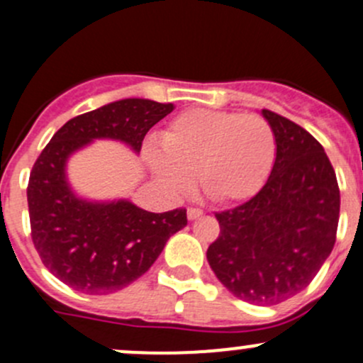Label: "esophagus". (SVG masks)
Masks as SVG:
<instances>
[{"label":"esophagus","mask_w":363,"mask_h":363,"mask_svg":"<svg viewBox=\"0 0 363 363\" xmlns=\"http://www.w3.org/2000/svg\"><path fill=\"white\" fill-rule=\"evenodd\" d=\"M200 216H203L202 208H195V207L188 208V219H189V221H193V219H199Z\"/></svg>","instance_id":"1"}]
</instances>
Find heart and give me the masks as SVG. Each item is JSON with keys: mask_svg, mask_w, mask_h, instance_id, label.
<instances>
[{"mask_svg": "<svg viewBox=\"0 0 363 363\" xmlns=\"http://www.w3.org/2000/svg\"><path fill=\"white\" fill-rule=\"evenodd\" d=\"M161 151L147 147L152 174L175 196L189 193L199 177L203 195L233 203L259 191L276 160L272 126L256 113L189 108L175 116L160 137Z\"/></svg>", "mask_w": 363, "mask_h": 363, "instance_id": "heart-1", "label": "heart"}]
</instances>
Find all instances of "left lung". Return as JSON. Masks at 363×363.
Masks as SVG:
<instances>
[{
  "mask_svg": "<svg viewBox=\"0 0 363 363\" xmlns=\"http://www.w3.org/2000/svg\"><path fill=\"white\" fill-rule=\"evenodd\" d=\"M276 135V161L265 186L218 212L219 237L207 259L240 300L274 306L309 286L330 256L337 233V177L320 142L279 113L263 108Z\"/></svg>",
  "mask_w": 363,
  "mask_h": 363,
  "instance_id": "obj_1",
  "label": "left lung"
}]
</instances>
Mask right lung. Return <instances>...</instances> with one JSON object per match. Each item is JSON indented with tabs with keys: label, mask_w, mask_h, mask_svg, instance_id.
Instances as JSON below:
<instances>
[{
	"label": "right lung",
	"mask_w": 363,
	"mask_h": 363,
	"mask_svg": "<svg viewBox=\"0 0 363 363\" xmlns=\"http://www.w3.org/2000/svg\"><path fill=\"white\" fill-rule=\"evenodd\" d=\"M174 111L144 98L112 101L69 119L33 164L28 184L31 239L50 274L77 291L108 295L147 272L167 240L188 225L186 208L147 212L130 200L89 202L72 191L67 161L96 138L140 152L145 133Z\"/></svg>",
	"instance_id": "add662e5"
}]
</instances>
